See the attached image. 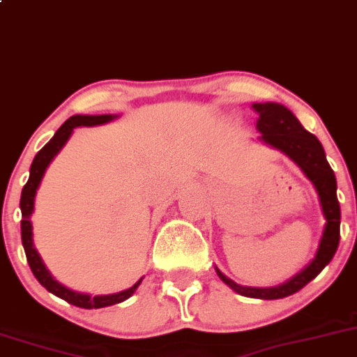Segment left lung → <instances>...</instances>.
<instances>
[{"mask_svg": "<svg viewBox=\"0 0 357 357\" xmlns=\"http://www.w3.org/2000/svg\"><path fill=\"white\" fill-rule=\"evenodd\" d=\"M252 109L259 116L256 127L261 132V141L281 150L282 153H286L293 162L298 164V167L305 172L307 178L316 186L323 214L326 218V227H324V234L316 258L312 259V263L307 266L305 271H302L284 284L275 286V288H245V286L235 284L234 281L225 278L216 268L221 281L230 286L234 291L249 296V298L278 300L300 291L303 286H307L314 278H317V274L331 261V258L337 252L338 242H340V204L337 199L335 172L328 164L319 139L309 130L303 129L298 119L282 105L265 102V105H252Z\"/></svg>", "mask_w": 357, "mask_h": 357, "instance_id": "obj_1", "label": "left lung"}]
</instances>
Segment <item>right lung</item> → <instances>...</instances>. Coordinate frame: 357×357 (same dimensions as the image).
Segmentation results:
<instances>
[{
    "label": "right lung",
    "instance_id": "1",
    "mask_svg": "<svg viewBox=\"0 0 357 357\" xmlns=\"http://www.w3.org/2000/svg\"><path fill=\"white\" fill-rule=\"evenodd\" d=\"M113 120V115H75L69 120H66L61 126V129L54 134L50 141L41 148L40 151L34 157L33 164L29 169V179L24 185L22 195H20V211H22V220H20V235H22V245L24 251H26L27 263H29L31 271H33L34 278L38 279L43 288H47L48 291L54 293L59 298L66 300L68 303L76 307H82V309H101V307L115 305V303L123 302V300L129 298L134 291H136L137 286L141 284V279L132 286V288L126 289V291L115 293V295H105V296H91L83 295V293H76L68 289L66 286L59 284L54 278L50 275V272L47 271V266L41 261L40 255L34 249L33 245V227H31V214L34 209V197H36V190L40 186L41 178H43L45 171H47L48 164L52 162V158L61 151V148L64 146L66 141L71 136L73 129L79 126H101V123L109 122Z\"/></svg>",
    "mask_w": 357,
    "mask_h": 357
}]
</instances>
